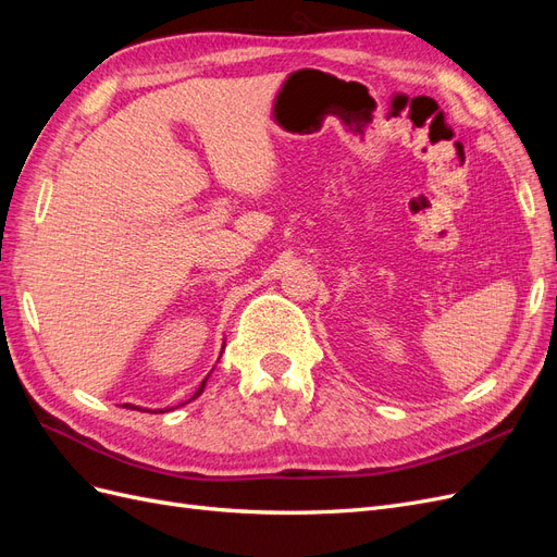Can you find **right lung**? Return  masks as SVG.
Here are the masks:
<instances>
[{
	"mask_svg": "<svg viewBox=\"0 0 557 557\" xmlns=\"http://www.w3.org/2000/svg\"><path fill=\"white\" fill-rule=\"evenodd\" d=\"M207 379H209V376H207ZM207 379H205V381H201V385L197 387V393H195V395H193L190 399H195V397H199L201 393H205V385H207ZM190 399H188V401H190ZM123 407H127V409H137V411H141L139 407H134V404H123ZM160 413H162V409H160Z\"/></svg>",
	"mask_w": 557,
	"mask_h": 557,
	"instance_id": "obj_1",
	"label": "right lung"
}]
</instances>
